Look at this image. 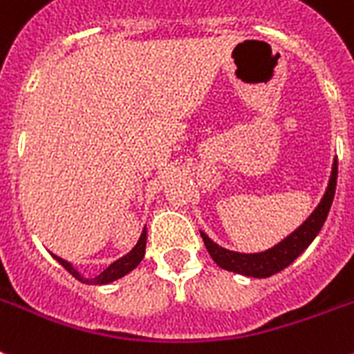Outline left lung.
I'll use <instances>...</instances> for the list:
<instances>
[{"label": "left lung", "mask_w": 354, "mask_h": 354, "mask_svg": "<svg viewBox=\"0 0 354 354\" xmlns=\"http://www.w3.org/2000/svg\"><path fill=\"white\" fill-rule=\"evenodd\" d=\"M336 176H338V160L335 158L333 160L331 178H329L327 189L324 192V196H322L320 203L317 205V209L289 236L283 238L280 243H277L271 249H267V251H231V249H225V247L218 245L216 242H212L205 232L200 231V234L203 238V243H205L211 258L216 261V266H220L225 271L236 272V274H243V277L251 278H269L272 274L280 272L281 269H286L287 266H291L292 261L297 260L301 252L311 245V242L317 238V234L320 232L324 223H326V218L329 214V209H331L333 198H335Z\"/></svg>", "instance_id": "obj_1"}]
</instances>
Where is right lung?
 Wrapping results in <instances>:
<instances>
[{
  "instance_id": "1",
  "label": "right lung",
  "mask_w": 354,
  "mask_h": 354,
  "mask_svg": "<svg viewBox=\"0 0 354 354\" xmlns=\"http://www.w3.org/2000/svg\"><path fill=\"white\" fill-rule=\"evenodd\" d=\"M145 245H147V227H143L142 234H140V240H138V243L134 247H132L131 251L125 254V257L118 258L116 261H112L111 266L105 269V271H102L97 277L94 278H85L82 274V272L77 271V269H74V266L71 263V261L63 260V258L56 257V254H53L54 260L57 261V263H62L65 269H67L71 274H73L76 280L83 281V283H91V286H105V283H111V281L118 280V278L125 277V274H129V272L132 271V269H136L138 266H140V261L143 260V257H145Z\"/></svg>"
}]
</instances>
